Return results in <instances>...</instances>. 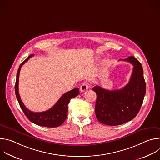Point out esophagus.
Masks as SVG:
<instances>
[{
	"label": "esophagus",
	"mask_w": 160,
	"mask_h": 160,
	"mask_svg": "<svg viewBox=\"0 0 160 160\" xmlns=\"http://www.w3.org/2000/svg\"><path fill=\"white\" fill-rule=\"evenodd\" d=\"M88 88V85L87 83H83L80 86V91L82 92H85V91H86Z\"/></svg>",
	"instance_id": "obj_1"
}]
</instances>
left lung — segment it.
<instances>
[{"label":"left lung","mask_w":160,"mask_h":160,"mask_svg":"<svg viewBox=\"0 0 160 160\" xmlns=\"http://www.w3.org/2000/svg\"><path fill=\"white\" fill-rule=\"evenodd\" d=\"M121 61H128L133 66L127 85L114 90H108L98 85L92 88L97 94L96 118L101 123L107 125H119L133 119L141 109L146 94V85L141 63L133 56Z\"/></svg>","instance_id":"obj_1"}]
</instances>
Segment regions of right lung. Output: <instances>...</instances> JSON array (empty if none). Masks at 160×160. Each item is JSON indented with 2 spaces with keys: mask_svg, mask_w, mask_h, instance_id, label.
Listing matches in <instances>:
<instances>
[{
  "mask_svg": "<svg viewBox=\"0 0 160 160\" xmlns=\"http://www.w3.org/2000/svg\"><path fill=\"white\" fill-rule=\"evenodd\" d=\"M33 56V54L30 55L20 64L18 68L15 84V93L17 99L21 108L22 109V111L24 112L25 115L32 123L38 125L46 127L52 128L59 127L62 125L64 120L66 119L68 115V105L69 104L71 99L75 98L79 94V88H75L64 94L58 100V101L54 105V106H52L48 111L38 112H35L30 111L25 107L24 104L22 103L21 100L18 90V82L21 66Z\"/></svg>",
  "mask_w": 160,
  "mask_h": 160,
  "instance_id": "add662e5",
  "label": "right lung"
}]
</instances>
